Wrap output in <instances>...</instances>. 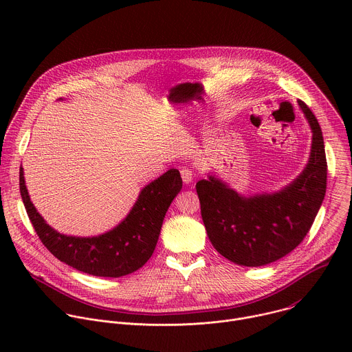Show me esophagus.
<instances>
[{"mask_svg": "<svg viewBox=\"0 0 352 352\" xmlns=\"http://www.w3.org/2000/svg\"><path fill=\"white\" fill-rule=\"evenodd\" d=\"M181 178L184 184H190L193 181V173L189 168H182L181 170Z\"/></svg>", "mask_w": 352, "mask_h": 352, "instance_id": "obj_1", "label": "esophagus"}]
</instances>
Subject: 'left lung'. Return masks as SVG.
<instances>
[{"label": "left lung", "mask_w": 352, "mask_h": 352, "mask_svg": "<svg viewBox=\"0 0 352 352\" xmlns=\"http://www.w3.org/2000/svg\"><path fill=\"white\" fill-rule=\"evenodd\" d=\"M307 118L312 144L307 166L276 192L242 195L209 174L196 184L208 236L230 262L258 267L294 250L312 227L326 193L327 163L320 125L309 107L298 102Z\"/></svg>", "instance_id": "8db88e82"}]
</instances>
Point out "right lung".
<instances>
[{
    "label": "right lung",
    "mask_w": 352,
    "mask_h": 352,
    "mask_svg": "<svg viewBox=\"0 0 352 352\" xmlns=\"http://www.w3.org/2000/svg\"><path fill=\"white\" fill-rule=\"evenodd\" d=\"M19 188L38 238L58 261L91 276L122 277L140 269L153 255L164 216L182 188V178L178 170L170 168L142 188L125 219L93 236L61 234L47 224L30 200L22 167Z\"/></svg>",
    "instance_id": "add662e5"
}]
</instances>
